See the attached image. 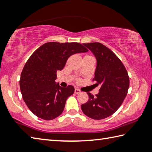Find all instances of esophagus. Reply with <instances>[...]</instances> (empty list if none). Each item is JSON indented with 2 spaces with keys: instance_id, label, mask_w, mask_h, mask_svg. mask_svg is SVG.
Returning a JSON list of instances; mask_svg holds the SVG:
<instances>
[{
  "instance_id": "esophagus-1",
  "label": "esophagus",
  "mask_w": 152,
  "mask_h": 152,
  "mask_svg": "<svg viewBox=\"0 0 152 152\" xmlns=\"http://www.w3.org/2000/svg\"><path fill=\"white\" fill-rule=\"evenodd\" d=\"M74 93L75 94L80 93V90L78 88H75V90H74Z\"/></svg>"
}]
</instances>
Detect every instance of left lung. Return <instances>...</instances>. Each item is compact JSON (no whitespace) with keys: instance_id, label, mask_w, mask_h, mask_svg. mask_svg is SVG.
Segmentation results:
<instances>
[{"instance_id":"1","label":"left lung","mask_w":152,"mask_h":152,"mask_svg":"<svg viewBox=\"0 0 152 152\" xmlns=\"http://www.w3.org/2000/svg\"><path fill=\"white\" fill-rule=\"evenodd\" d=\"M96 60L93 80L101 85L96 96L87 92L88 101L81 105L82 112L91 119H103L121 107L127 96L129 78L124 65L113 51L101 43H83Z\"/></svg>"}]
</instances>
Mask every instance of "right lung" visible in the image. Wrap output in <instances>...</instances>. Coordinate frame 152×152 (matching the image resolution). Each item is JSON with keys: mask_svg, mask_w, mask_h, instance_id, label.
<instances>
[{"mask_svg": "<svg viewBox=\"0 0 152 152\" xmlns=\"http://www.w3.org/2000/svg\"><path fill=\"white\" fill-rule=\"evenodd\" d=\"M88 51L76 42H48L33 53L23 69L19 84L23 101L33 114L52 120L62 113L74 88L56 84V73L62 70L70 56Z\"/></svg>", "mask_w": 152, "mask_h": 152, "instance_id": "1", "label": "right lung"}]
</instances>
